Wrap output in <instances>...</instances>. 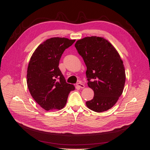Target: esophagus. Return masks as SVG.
Wrapping results in <instances>:
<instances>
[{
    "label": "esophagus",
    "mask_w": 150,
    "mask_h": 150,
    "mask_svg": "<svg viewBox=\"0 0 150 150\" xmlns=\"http://www.w3.org/2000/svg\"><path fill=\"white\" fill-rule=\"evenodd\" d=\"M77 86H78V87H79V88H84V85L81 83V82H79V83H77Z\"/></svg>",
    "instance_id": "34e87169"
}]
</instances>
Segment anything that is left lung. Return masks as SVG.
Here are the masks:
<instances>
[{
	"label": "left lung",
	"instance_id": "8db88e82",
	"mask_svg": "<svg viewBox=\"0 0 150 150\" xmlns=\"http://www.w3.org/2000/svg\"><path fill=\"white\" fill-rule=\"evenodd\" d=\"M75 47L87 67L88 85L94 91L86 106L98 112L110 110L122 94L126 80L120 54L108 40L96 36L78 40Z\"/></svg>",
	"mask_w": 150,
	"mask_h": 150
}]
</instances>
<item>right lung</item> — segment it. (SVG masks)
<instances>
[{
    "instance_id": "1",
    "label": "right lung",
    "mask_w": 150,
    "mask_h": 150,
    "mask_svg": "<svg viewBox=\"0 0 150 150\" xmlns=\"http://www.w3.org/2000/svg\"><path fill=\"white\" fill-rule=\"evenodd\" d=\"M76 40L52 38L40 44L30 57L27 84L32 97L46 111L61 110L74 85L66 83L59 68L62 54Z\"/></svg>"
}]
</instances>
